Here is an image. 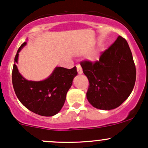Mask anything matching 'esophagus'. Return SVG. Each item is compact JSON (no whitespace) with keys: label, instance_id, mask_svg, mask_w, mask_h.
<instances>
[{"label":"esophagus","instance_id":"esophagus-1","mask_svg":"<svg viewBox=\"0 0 148 148\" xmlns=\"http://www.w3.org/2000/svg\"><path fill=\"white\" fill-rule=\"evenodd\" d=\"M77 72H78V74H82V66H80V64L77 65Z\"/></svg>","mask_w":148,"mask_h":148}]
</instances>
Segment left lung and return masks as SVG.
<instances>
[{
	"label": "left lung",
	"instance_id": "obj_1",
	"mask_svg": "<svg viewBox=\"0 0 148 148\" xmlns=\"http://www.w3.org/2000/svg\"><path fill=\"white\" fill-rule=\"evenodd\" d=\"M80 64L89 82L86 98L95 108H117L132 92L136 69L129 45L120 36L102 52L99 61L85 60Z\"/></svg>",
	"mask_w": 148,
	"mask_h": 148
}]
</instances>
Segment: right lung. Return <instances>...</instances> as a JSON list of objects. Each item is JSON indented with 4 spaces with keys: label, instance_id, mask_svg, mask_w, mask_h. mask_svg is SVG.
<instances>
[{
    "label": "right lung",
    "instance_id": "obj_1",
    "mask_svg": "<svg viewBox=\"0 0 148 148\" xmlns=\"http://www.w3.org/2000/svg\"><path fill=\"white\" fill-rule=\"evenodd\" d=\"M26 44V42L23 43L19 47L15 56V63L18 62L19 51ZM77 75L76 66L70 69L56 67L45 80L28 81L21 75L14 64L12 83L18 99L23 106L36 114L50 117L57 114L62 108L67 92Z\"/></svg>",
    "mask_w": 148,
    "mask_h": 148
}]
</instances>
